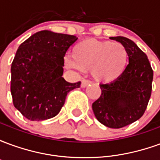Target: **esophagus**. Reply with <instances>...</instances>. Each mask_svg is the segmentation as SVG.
<instances>
[{"label": "esophagus", "instance_id": "obj_1", "mask_svg": "<svg viewBox=\"0 0 160 160\" xmlns=\"http://www.w3.org/2000/svg\"><path fill=\"white\" fill-rule=\"evenodd\" d=\"M92 83L89 80H82L81 81V87H87L88 85H90Z\"/></svg>", "mask_w": 160, "mask_h": 160}]
</instances>
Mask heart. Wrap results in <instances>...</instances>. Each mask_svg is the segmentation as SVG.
Instances as JSON below:
<instances>
[{
    "instance_id": "heart-1",
    "label": "heart",
    "mask_w": 160,
    "mask_h": 160,
    "mask_svg": "<svg viewBox=\"0 0 160 160\" xmlns=\"http://www.w3.org/2000/svg\"><path fill=\"white\" fill-rule=\"evenodd\" d=\"M67 66L81 71L90 70L98 82L111 83L125 72L128 62L126 48L120 42L87 39L77 43L72 49Z\"/></svg>"
}]
</instances>
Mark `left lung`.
<instances>
[{
	"label": "left lung",
	"instance_id": "obj_1",
	"mask_svg": "<svg viewBox=\"0 0 160 160\" xmlns=\"http://www.w3.org/2000/svg\"><path fill=\"white\" fill-rule=\"evenodd\" d=\"M128 54V64L118 80L101 84V95L92 104L98 122L111 128H121L143 116L152 93L153 71L148 56L132 40L112 37Z\"/></svg>",
	"mask_w": 160,
	"mask_h": 160
}]
</instances>
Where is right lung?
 <instances>
[{
  "label": "right lung",
  "instance_id": "right-lung-1",
  "mask_svg": "<svg viewBox=\"0 0 160 160\" xmlns=\"http://www.w3.org/2000/svg\"><path fill=\"white\" fill-rule=\"evenodd\" d=\"M78 38L41 31L19 45L11 66V94L14 107L27 119L56 117L67 94L80 87L63 79L64 56Z\"/></svg>",
  "mask_w": 160,
  "mask_h": 160
}]
</instances>
